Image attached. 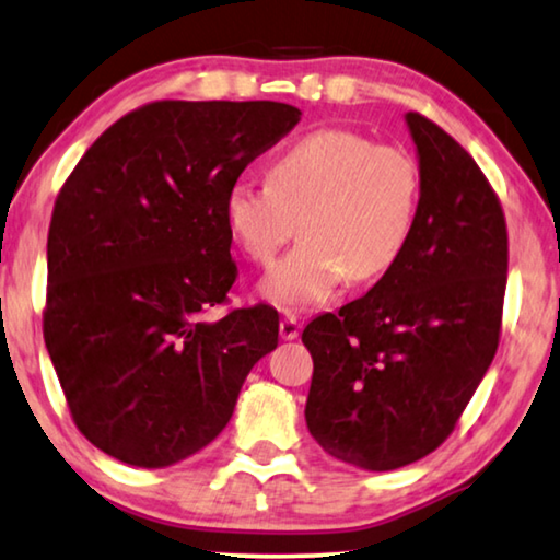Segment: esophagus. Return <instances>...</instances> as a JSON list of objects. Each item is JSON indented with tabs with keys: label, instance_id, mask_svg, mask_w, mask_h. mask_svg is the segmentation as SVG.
Wrapping results in <instances>:
<instances>
[{
	"label": "esophagus",
	"instance_id": "obj_1",
	"mask_svg": "<svg viewBox=\"0 0 560 560\" xmlns=\"http://www.w3.org/2000/svg\"><path fill=\"white\" fill-rule=\"evenodd\" d=\"M299 331H302V324H299V319L294 314H287L281 319V324H279V334H281V339H287V341H291V339H296L299 337Z\"/></svg>",
	"mask_w": 560,
	"mask_h": 560
}]
</instances>
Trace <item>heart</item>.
I'll return each instance as SVG.
<instances>
[{"label":"heart","mask_w":560,"mask_h":560,"mask_svg":"<svg viewBox=\"0 0 560 560\" xmlns=\"http://www.w3.org/2000/svg\"><path fill=\"white\" fill-rule=\"evenodd\" d=\"M422 173L402 148L327 128L273 158L269 183L241 178L223 203L231 236L252 261L269 266L294 236L304 241L261 281L287 312L314 308L349 277L372 281L402 258L420 211Z\"/></svg>","instance_id":"1"}]
</instances>
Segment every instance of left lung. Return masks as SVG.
I'll return each mask as SVG.
<instances>
[{
  "label": "left lung",
  "instance_id": "1",
  "mask_svg": "<svg viewBox=\"0 0 560 560\" xmlns=\"http://www.w3.org/2000/svg\"><path fill=\"white\" fill-rule=\"evenodd\" d=\"M422 173L405 254L364 296L306 324V428L341 463L385 472L440 447L493 362L508 273L500 200L470 153L405 115Z\"/></svg>",
  "mask_w": 560,
  "mask_h": 560
}]
</instances>
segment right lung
Segmentation results:
<instances>
[{
  "label": "right lung",
  "instance_id": "add662e5",
  "mask_svg": "<svg viewBox=\"0 0 560 560\" xmlns=\"http://www.w3.org/2000/svg\"><path fill=\"white\" fill-rule=\"evenodd\" d=\"M302 110L163 100L100 136L55 200L45 345L95 447L168 467L226 428L252 366L279 345L269 304L203 322L236 281L226 194Z\"/></svg>",
  "mask_w": 560,
  "mask_h": 560
}]
</instances>
